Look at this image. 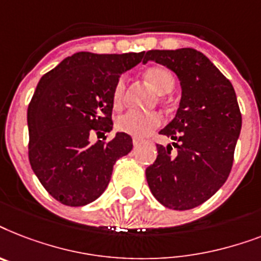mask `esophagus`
Segmentation results:
<instances>
[{"instance_id": "esophagus-1", "label": "esophagus", "mask_w": 261, "mask_h": 261, "mask_svg": "<svg viewBox=\"0 0 261 261\" xmlns=\"http://www.w3.org/2000/svg\"><path fill=\"white\" fill-rule=\"evenodd\" d=\"M140 144H141V140H139V139H133V147L135 148L139 147Z\"/></svg>"}]
</instances>
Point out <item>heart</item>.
Returning <instances> with one entry per match:
<instances>
[{
	"label": "heart",
	"mask_w": 261,
	"mask_h": 261,
	"mask_svg": "<svg viewBox=\"0 0 261 261\" xmlns=\"http://www.w3.org/2000/svg\"><path fill=\"white\" fill-rule=\"evenodd\" d=\"M144 78L152 86V89L158 94H168L174 90L175 78L172 72L163 66H152L147 68L144 72ZM124 76L118 79L112 91V103L114 109H118L122 105V98L125 91ZM162 124V117L156 112H148V113H139V112H128L122 114L116 121V128L122 133L130 135L137 139H143L151 135L155 129H158Z\"/></svg>",
	"instance_id": "1"
}]
</instances>
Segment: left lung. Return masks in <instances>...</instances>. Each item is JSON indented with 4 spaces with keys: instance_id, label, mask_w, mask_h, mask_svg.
Here are the masks:
<instances>
[{
    "instance_id": "8db88e82",
    "label": "left lung",
    "mask_w": 261,
    "mask_h": 261,
    "mask_svg": "<svg viewBox=\"0 0 261 261\" xmlns=\"http://www.w3.org/2000/svg\"><path fill=\"white\" fill-rule=\"evenodd\" d=\"M153 60L179 78L182 98L175 118L160 130L170 144L156 145L158 158L145 170L153 197L168 209L202 205L226 182L241 130V113L229 79L193 48L151 49Z\"/></svg>"
}]
</instances>
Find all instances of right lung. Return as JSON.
I'll return each instance as SVG.
<instances>
[{
  "label": "right lung",
  "instance_id": "obj_1",
  "mask_svg": "<svg viewBox=\"0 0 261 261\" xmlns=\"http://www.w3.org/2000/svg\"><path fill=\"white\" fill-rule=\"evenodd\" d=\"M143 58L144 52H76L37 83L27 116L29 163L60 203L85 206L95 201L109 185L114 163L132 151L126 133L94 144L90 136L112 130L114 85Z\"/></svg>",
  "mask_w": 261,
  "mask_h": 261
}]
</instances>
